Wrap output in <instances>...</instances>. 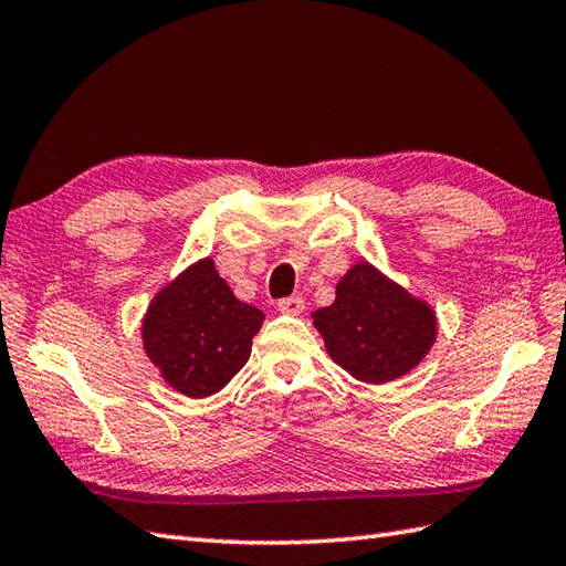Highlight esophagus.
<instances>
[{"label":"esophagus","mask_w":566,"mask_h":566,"mask_svg":"<svg viewBox=\"0 0 566 566\" xmlns=\"http://www.w3.org/2000/svg\"><path fill=\"white\" fill-rule=\"evenodd\" d=\"M276 308H280L282 314H286V316H298L304 311V298L302 296H286V298H282L280 304H276Z\"/></svg>","instance_id":"1"}]
</instances>
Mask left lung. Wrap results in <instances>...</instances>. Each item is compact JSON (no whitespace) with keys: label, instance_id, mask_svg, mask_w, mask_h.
Wrapping results in <instances>:
<instances>
[{"label":"left lung","instance_id":"1","mask_svg":"<svg viewBox=\"0 0 566 566\" xmlns=\"http://www.w3.org/2000/svg\"><path fill=\"white\" fill-rule=\"evenodd\" d=\"M311 316L333 363L367 384L408 375L438 335L436 311L369 262L353 264L335 302Z\"/></svg>","mask_w":566,"mask_h":566}]
</instances>
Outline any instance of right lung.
I'll return each instance as SVG.
<instances>
[{
    "label": "right lung",
    "mask_w": 566,
    "mask_h": 566,
    "mask_svg": "<svg viewBox=\"0 0 566 566\" xmlns=\"http://www.w3.org/2000/svg\"><path fill=\"white\" fill-rule=\"evenodd\" d=\"M264 314L231 292L203 258L155 294L143 347L163 379L189 399L221 391L250 357Z\"/></svg>",
    "instance_id": "add662e5"
}]
</instances>
